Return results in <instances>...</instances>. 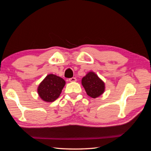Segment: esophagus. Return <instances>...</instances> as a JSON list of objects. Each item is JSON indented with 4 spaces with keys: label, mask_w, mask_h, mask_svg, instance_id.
<instances>
[{
    "label": "esophagus",
    "mask_w": 151,
    "mask_h": 151,
    "mask_svg": "<svg viewBox=\"0 0 151 151\" xmlns=\"http://www.w3.org/2000/svg\"><path fill=\"white\" fill-rule=\"evenodd\" d=\"M68 81L71 82V83H74V82L77 81V79H76V77H72V78L69 79V80H68Z\"/></svg>",
    "instance_id": "1"
}]
</instances>
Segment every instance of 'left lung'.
I'll return each instance as SVG.
<instances>
[{
	"label": "left lung",
	"instance_id": "1",
	"mask_svg": "<svg viewBox=\"0 0 151 151\" xmlns=\"http://www.w3.org/2000/svg\"><path fill=\"white\" fill-rule=\"evenodd\" d=\"M81 83L89 96L96 98L105 91V84L98 76L93 71L89 72L83 77Z\"/></svg>",
	"mask_w": 151,
	"mask_h": 151
}]
</instances>
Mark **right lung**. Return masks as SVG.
Returning <instances> with one entry per match:
<instances>
[{
    "label": "right lung",
    "mask_w": 151,
    "mask_h": 151,
    "mask_svg": "<svg viewBox=\"0 0 151 151\" xmlns=\"http://www.w3.org/2000/svg\"><path fill=\"white\" fill-rule=\"evenodd\" d=\"M65 84V81L60 77L52 74H48L39 84L38 94L44 101L53 102L60 96Z\"/></svg>",
    "instance_id": "1"
}]
</instances>
